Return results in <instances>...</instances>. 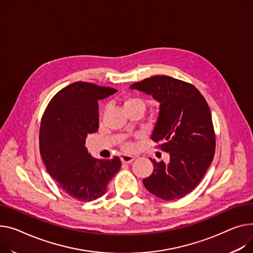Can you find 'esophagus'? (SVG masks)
Segmentation results:
<instances>
[{
	"label": "esophagus",
	"instance_id": "1",
	"mask_svg": "<svg viewBox=\"0 0 253 253\" xmlns=\"http://www.w3.org/2000/svg\"><path fill=\"white\" fill-rule=\"evenodd\" d=\"M121 161L123 164H131L134 161V158L131 156H127V155H123L121 157Z\"/></svg>",
	"mask_w": 253,
	"mask_h": 253
}]
</instances>
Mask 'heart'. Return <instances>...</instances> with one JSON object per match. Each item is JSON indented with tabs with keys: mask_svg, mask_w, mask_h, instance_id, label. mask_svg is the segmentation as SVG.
I'll use <instances>...</instances> for the list:
<instances>
[{
	"mask_svg": "<svg viewBox=\"0 0 253 253\" xmlns=\"http://www.w3.org/2000/svg\"><path fill=\"white\" fill-rule=\"evenodd\" d=\"M123 107L125 109V111L127 109H130V108H140L144 111V108H145V105L143 103V100L140 99L139 97H136V96H128L127 98L124 99V103H123ZM125 148L128 149V150H131L133 148V144L132 143H126L125 144Z\"/></svg>",
	"mask_w": 253,
	"mask_h": 253,
	"instance_id": "heart-1",
	"label": "heart"
}]
</instances>
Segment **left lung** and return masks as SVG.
<instances>
[{"mask_svg":"<svg viewBox=\"0 0 253 253\" xmlns=\"http://www.w3.org/2000/svg\"><path fill=\"white\" fill-rule=\"evenodd\" d=\"M130 88L153 95L160 103L150 137L170 155L168 164L150 159L154 172L143 179V185L164 200L182 198L199 184L214 156L215 136L207 100L192 84L166 75L151 76Z\"/></svg>","mask_w":253,"mask_h":253,"instance_id":"obj_1","label":"left lung"}]
</instances>
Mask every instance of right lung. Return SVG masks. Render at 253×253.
Here are the masks:
<instances>
[{
  "label": "right lung",
  "instance_id": "right-lung-1",
  "mask_svg": "<svg viewBox=\"0 0 253 253\" xmlns=\"http://www.w3.org/2000/svg\"><path fill=\"white\" fill-rule=\"evenodd\" d=\"M115 92L94 83L74 82L54 95L42 118L40 151L46 170L67 194L80 201L106 194L121 169L118 157L97 160L85 147L88 134L98 129L97 102Z\"/></svg>",
  "mask_w": 253,
  "mask_h": 253
}]
</instances>
